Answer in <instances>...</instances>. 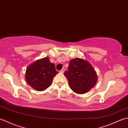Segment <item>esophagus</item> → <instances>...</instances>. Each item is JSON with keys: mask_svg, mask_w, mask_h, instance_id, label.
<instances>
[{"mask_svg": "<svg viewBox=\"0 0 128 128\" xmlns=\"http://www.w3.org/2000/svg\"><path fill=\"white\" fill-rule=\"evenodd\" d=\"M64 70H65V69L64 68H62L61 71H60V72H62V73H64Z\"/></svg>", "mask_w": 128, "mask_h": 128, "instance_id": "1", "label": "esophagus"}]
</instances>
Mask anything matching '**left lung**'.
I'll list each match as a JSON object with an SVG mask.
<instances>
[{"label": "left lung", "mask_w": 128, "mask_h": 128, "mask_svg": "<svg viewBox=\"0 0 128 128\" xmlns=\"http://www.w3.org/2000/svg\"><path fill=\"white\" fill-rule=\"evenodd\" d=\"M71 89L78 94H84L96 84L97 76L91 64L84 60L76 58L69 62L68 70L64 73Z\"/></svg>", "instance_id": "8db88e82"}]
</instances>
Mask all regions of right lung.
I'll return each mask as SVG.
<instances>
[{"mask_svg": "<svg viewBox=\"0 0 128 128\" xmlns=\"http://www.w3.org/2000/svg\"><path fill=\"white\" fill-rule=\"evenodd\" d=\"M57 74L55 66L48 57L38 60L28 67L25 78L28 84L36 90H46Z\"/></svg>", "mask_w": 128, "mask_h": 128, "instance_id": "1", "label": "right lung"}]
</instances>
